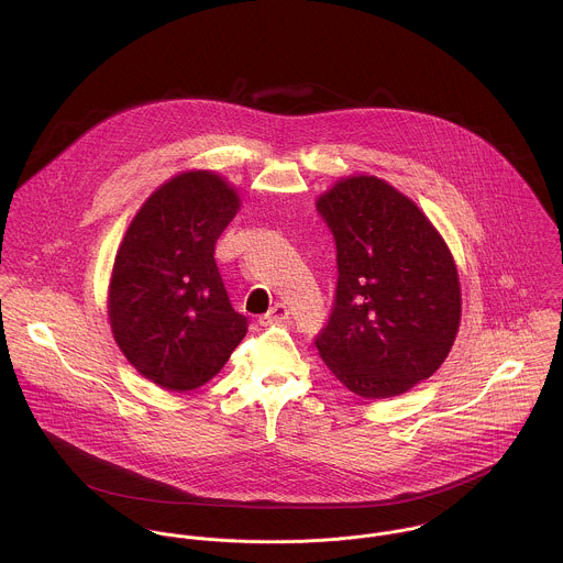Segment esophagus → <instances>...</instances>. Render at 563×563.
Listing matches in <instances>:
<instances>
[{
  "label": "esophagus",
  "instance_id": "1",
  "mask_svg": "<svg viewBox=\"0 0 563 563\" xmlns=\"http://www.w3.org/2000/svg\"><path fill=\"white\" fill-rule=\"evenodd\" d=\"M288 314H290V310L284 306V303H275L262 319H260V324H275V322H284L288 319Z\"/></svg>",
  "mask_w": 563,
  "mask_h": 563
}]
</instances>
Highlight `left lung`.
Instances as JSON below:
<instances>
[{
    "label": "left lung",
    "instance_id": "8db88e82",
    "mask_svg": "<svg viewBox=\"0 0 563 563\" xmlns=\"http://www.w3.org/2000/svg\"><path fill=\"white\" fill-rule=\"evenodd\" d=\"M335 241L338 286L314 344L364 399H390L431 377L460 321L455 260L424 212L375 175L338 179L317 201Z\"/></svg>",
    "mask_w": 563,
    "mask_h": 563
}]
</instances>
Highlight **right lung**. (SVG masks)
<instances>
[{
    "mask_svg": "<svg viewBox=\"0 0 563 563\" xmlns=\"http://www.w3.org/2000/svg\"><path fill=\"white\" fill-rule=\"evenodd\" d=\"M241 197L214 170H186L143 203L119 244L108 319L128 362L156 386L208 384L246 333L214 262Z\"/></svg>",
    "mask_w": 563,
    "mask_h": 563,
    "instance_id": "obj_1",
    "label": "right lung"
}]
</instances>
